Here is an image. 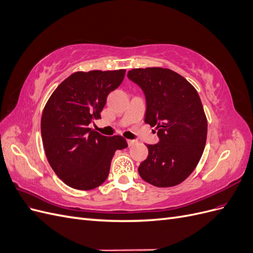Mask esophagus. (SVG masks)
I'll return each instance as SVG.
<instances>
[{"label": "esophagus", "mask_w": 253, "mask_h": 253, "mask_svg": "<svg viewBox=\"0 0 253 253\" xmlns=\"http://www.w3.org/2000/svg\"><path fill=\"white\" fill-rule=\"evenodd\" d=\"M127 144H128V147H132V145L136 144V141H135V140H131V139H128V140H127Z\"/></svg>", "instance_id": "1"}]
</instances>
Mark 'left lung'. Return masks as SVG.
Returning <instances> with one entry per match:
<instances>
[{
    "label": "left lung",
    "instance_id": "1",
    "mask_svg": "<svg viewBox=\"0 0 253 253\" xmlns=\"http://www.w3.org/2000/svg\"><path fill=\"white\" fill-rule=\"evenodd\" d=\"M127 78L144 94V122L156 126L159 142L147 144L149 155L138 168L140 177L166 188L194 171L206 145L208 124L196 89L168 68H135Z\"/></svg>",
    "mask_w": 253,
    "mask_h": 253
}]
</instances>
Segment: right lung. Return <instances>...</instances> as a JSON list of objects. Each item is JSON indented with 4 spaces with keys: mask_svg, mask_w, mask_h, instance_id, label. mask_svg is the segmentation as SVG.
Listing matches in <instances>:
<instances>
[{
    "mask_svg": "<svg viewBox=\"0 0 253 253\" xmlns=\"http://www.w3.org/2000/svg\"><path fill=\"white\" fill-rule=\"evenodd\" d=\"M125 70L77 72L51 94L41 119V135L47 160L67 186L91 190L108 178L112 158L127 147L121 136H103L89 127L106 98L125 78Z\"/></svg>",
    "mask_w": 253,
    "mask_h": 253,
    "instance_id": "right-lung-1",
    "label": "right lung"
}]
</instances>
